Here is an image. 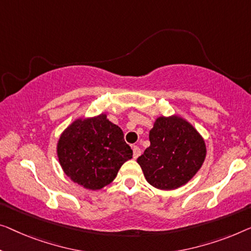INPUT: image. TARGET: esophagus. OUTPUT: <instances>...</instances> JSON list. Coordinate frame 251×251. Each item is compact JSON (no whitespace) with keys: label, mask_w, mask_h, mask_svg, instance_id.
<instances>
[{"label":"esophagus","mask_w":251,"mask_h":251,"mask_svg":"<svg viewBox=\"0 0 251 251\" xmlns=\"http://www.w3.org/2000/svg\"><path fill=\"white\" fill-rule=\"evenodd\" d=\"M132 149H133V156H134V159H137L138 156L141 155V149L138 148V147H136V145H134Z\"/></svg>","instance_id":"esophagus-1"}]
</instances>
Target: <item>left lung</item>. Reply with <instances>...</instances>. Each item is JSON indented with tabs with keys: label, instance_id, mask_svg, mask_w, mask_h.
<instances>
[{
	"label": "left lung",
	"instance_id": "8db88e82",
	"mask_svg": "<svg viewBox=\"0 0 251 251\" xmlns=\"http://www.w3.org/2000/svg\"><path fill=\"white\" fill-rule=\"evenodd\" d=\"M149 138L151 144L137 163L147 181L158 189L171 190L187 184L206 156L203 137L177 115L156 118Z\"/></svg>",
	"mask_w": 251,
	"mask_h": 251
}]
</instances>
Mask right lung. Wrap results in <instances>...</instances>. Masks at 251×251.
<instances>
[{
	"label": "right lung",
	"mask_w": 251,
	"mask_h": 251,
	"mask_svg": "<svg viewBox=\"0 0 251 251\" xmlns=\"http://www.w3.org/2000/svg\"><path fill=\"white\" fill-rule=\"evenodd\" d=\"M57 156L71 180L87 189L109 185L133 151L124 141L121 127L107 119L106 114L78 118L62 133Z\"/></svg>",
	"instance_id": "add662e5"
}]
</instances>
